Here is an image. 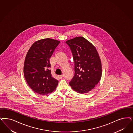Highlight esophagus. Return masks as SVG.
Here are the masks:
<instances>
[{
  "label": "esophagus",
  "instance_id": "34e87169",
  "mask_svg": "<svg viewBox=\"0 0 133 133\" xmlns=\"http://www.w3.org/2000/svg\"><path fill=\"white\" fill-rule=\"evenodd\" d=\"M57 77H58V78H62L63 77V75H58L57 76Z\"/></svg>",
  "mask_w": 133,
  "mask_h": 133
}]
</instances>
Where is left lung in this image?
<instances>
[{"label":"left lung","instance_id":"1","mask_svg":"<svg viewBox=\"0 0 133 133\" xmlns=\"http://www.w3.org/2000/svg\"><path fill=\"white\" fill-rule=\"evenodd\" d=\"M72 52L75 63V75L69 83L79 93L91 91L102 76L101 60L95 47L83 37L66 42Z\"/></svg>","mask_w":133,"mask_h":133}]
</instances>
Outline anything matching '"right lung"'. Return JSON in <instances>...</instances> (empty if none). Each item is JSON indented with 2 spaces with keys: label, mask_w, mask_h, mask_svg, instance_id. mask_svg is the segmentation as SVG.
I'll use <instances>...</instances> for the list:
<instances>
[{
  "label": "right lung",
  "mask_w": 133,
  "mask_h": 133,
  "mask_svg": "<svg viewBox=\"0 0 133 133\" xmlns=\"http://www.w3.org/2000/svg\"><path fill=\"white\" fill-rule=\"evenodd\" d=\"M60 41L50 38L35 42L28 51L23 72L29 87L40 95H47L55 90L58 81L53 78L50 58Z\"/></svg>",
  "instance_id": "add662e5"
}]
</instances>
